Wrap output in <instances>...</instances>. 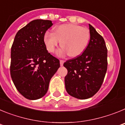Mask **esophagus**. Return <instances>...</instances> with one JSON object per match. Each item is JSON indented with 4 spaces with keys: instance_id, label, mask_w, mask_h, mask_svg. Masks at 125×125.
Masks as SVG:
<instances>
[{
    "instance_id": "1",
    "label": "esophagus",
    "mask_w": 125,
    "mask_h": 125,
    "mask_svg": "<svg viewBox=\"0 0 125 125\" xmlns=\"http://www.w3.org/2000/svg\"><path fill=\"white\" fill-rule=\"evenodd\" d=\"M64 62V61L62 60V59H61V60H60V65L61 66H63V64Z\"/></svg>"
}]
</instances>
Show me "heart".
Listing matches in <instances>:
<instances>
[{"label":"heart","instance_id":"b5f03b06","mask_svg":"<svg viewBox=\"0 0 125 125\" xmlns=\"http://www.w3.org/2000/svg\"><path fill=\"white\" fill-rule=\"evenodd\" d=\"M44 42L47 49L54 52L61 41L62 47L58 52L59 55L68 53L70 57L80 55L88 46L90 39V33L88 29L78 25L66 24L60 25L54 29V33L46 32Z\"/></svg>","mask_w":125,"mask_h":125}]
</instances>
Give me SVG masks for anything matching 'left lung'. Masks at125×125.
<instances>
[{
	"mask_svg": "<svg viewBox=\"0 0 125 125\" xmlns=\"http://www.w3.org/2000/svg\"><path fill=\"white\" fill-rule=\"evenodd\" d=\"M90 39L81 54L66 61L68 69L65 87L74 98L85 100L93 96L101 88L108 67V50L103 37L89 24Z\"/></svg>",
	"mask_w": 125,
	"mask_h": 125,
	"instance_id": "8db88e82",
	"label": "left lung"
}]
</instances>
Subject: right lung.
Wrapping results in <instances>:
<instances>
[{
    "instance_id": "obj_1",
    "label": "right lung",
    "mask_w": 125,
    "mask_h": 125,
    "mask_svg": "<svg viewBox=\"0 0 125 125\" xmlns=\"http://www.w3.org/2000/svg\"><path fill=\"white\" fill-rule=\"evenodd\" d=\"M51 21L30 22L17 32L11 47L10 72L17 91L28 100L45 95L51 78L60 67L59 60L48 52L44 35Z\"/></svg>"
}]
</instances>
